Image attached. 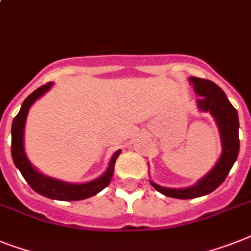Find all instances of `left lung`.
<instances>
[{"mask_svg": "<svg viewBox=\"0 0 251 251\" xmlns=\"http://www.w3.org/2000/svg\"><path fill=\"white\" fill-rule=\"evenodd\" d=\"M190 80L191 83H194V88L200 96L198 99L200 110L210 111V114L218 123L223 150L215 167L192 187L182 188V190L167 188L160 187L154 182H151V186L156 191L165 196L176 199H195L208 195L214 191L218 186L222 185L226 177L228 176L240 150L239 115H237V110L232 106V103L226 97V93L223 92L222 88L209 79L191 76Z\"/></svg>", "mask_w": 251, "mask_h": 251, "instance_id": "left-lung-1", "label": "left lung"}]
</instances>
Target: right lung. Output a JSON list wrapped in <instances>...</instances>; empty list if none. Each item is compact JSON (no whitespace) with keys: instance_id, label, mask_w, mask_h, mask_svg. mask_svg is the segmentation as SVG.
Listing matches in <instances>:
<instances>
[{"instance_id":"1","label":"right lung","mask_w":251,"mask_h":251,"mask_svg":"<svg viewBox=\"0 0 251 251\" xmlns=\"http://www.w3.org/2000/svg\"><path fill=\"white\" fill-rule=\"evenodd\" d=\"M52 83L43 84L39 88H37L34 92H32L26 97L22 105V109L18 113L14 122H12L11 127V155L12 160L25 178L28 185L34 190L36 192L41 194L42 196H46L50 199H55V200H64V201H76V200H83V199L91 198V196L96 195L101 190L106 187L111 181L114 173V165L115 160L118 159L121 150H118L113 155L110 160L109 168L106 172L97 178L95 181L88 182V183H82V185H73V183H65V182L57 181L53 178H49L46 176L41 175L32 167L26 159V155L24 152V145H23V137H24V124H25L26 114L29 111V107L32 106V103L43 95V93L51 88Z\"/></svg>"}]
</instances>
